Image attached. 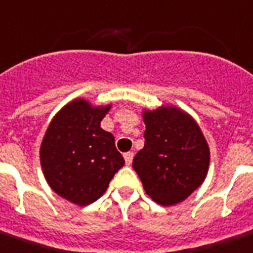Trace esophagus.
I'll return each instance as SVG.
<instances>
[{
    "instance_id": "34e87169",
    "label": "esophagus",
    "mask_w": 253,
    "mask_h": 253,
    "mask_svg": "<svg viewBox=\"0 0 253 253\" xmlns=\"http://www.w3.org/2000/svg\"><path fill=\"white\" fill-rule=\"evenodd\" d=\"M123 158H125V162H126V165L130 166L131 163H132V159H134V154H132V152H126V154L123 155Z\"/></svg>"
}]
</instances>
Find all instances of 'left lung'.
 Returning a JSON list of instances; mask_svg holds the SVG:
<instances>
[{
	"instance_id": "left-lung-1",
	"label": "left lung",
	"mask_w": 253,
	"mask_h": 253,
	"mask_svg": "<svg viewBox=\"0 0 253 253\" xmlns=\"http://www.w3.org/2000/svg\"><path fill=\"white\" fill-rule=\"evenodd\" d=\"M142 117L144 147L132 167L154 202L165 207L182 203L207 176V140L195 119L176 106L144 109Z\"/></svg>"
}]
</instances>
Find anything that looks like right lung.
I'll list each match as a JSON object with an SVG mask.
<instances>
[{"instance_id":"add662e5","label":"right lung","mask_w":253,"mask_h":253,"mask_svg":"<svg viewBox=\"0 0 253 253\" xmlns=\"http://www.w3.org/2000/svg\"><path fill=\"white\" fill-rule=\"evenodd\" d=\"M110 109L73 99L54 115L42 139L40 161L46 182L71 203H94L125 165L114 135L101 127Z\"/></svg>"}]
</instances>
